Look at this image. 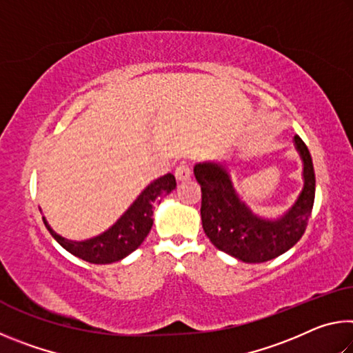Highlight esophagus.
<instances>
[{
    "label": "esophagus",
    "mask_w": 353,
    "mask_h": 353,
    "mask_svg": "<svg viewBox=\"0 0 353 353\" xmlns=\"http://www.w3.org/2000/svg\"><path fill=\"white\" fill-rule=\"evenodd\" d=\"M174 174H176L177 181H182V182L188 181V179L191 177V168L187 163H181V165H177Z\"/></svg>",
    "instance_id": "1"
}]
</instances>
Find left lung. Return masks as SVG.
Instances as JSON below:
<instances>
[{
    "instance_id": "8db88e82",
    "label": "left lung",
    "mask_w": 353,
    "mask_h": 353,
    "mask_svg": "<svg viewBox=\"0 0 353 353\" xmlns=\"http://www.w3.org/2000/svg\"><path fill=\"white\" fill-rule=\"evenodd\" d=\"M292 141L303 163V188L294 204L276 219L250 210L238 196L225 163L194 165L202 191V227L214 248L244 263H263L285 254L301 240L313 210L316 179L307 145L299 135Z\"/></svg>"
}]
</instances>
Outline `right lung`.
I'll return each instance as SVG.
<instances>
[{"label": "right lung", "instance_id": "1", "mask_svg": "<svg viewBox=\"0 0 353 353\" xmlns=\"http://www.w3.org/2000/svg\"><path fill=\"white\" fill-rule=\"evenodd\" d=\"M174 188L176 177L171 172L155 179L141 191L139 198L117 219L115 224L110 225L103 234L88 238V240H67L51 229L45 216L43 223L52 238L70 254L93 263V265H109V263L119 261L132 254L145 241L154 224V202L170 194Z\"/></svg>", "mask_w": 353, "mask_h": 353}]
</instances>
